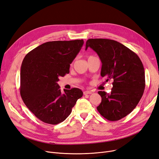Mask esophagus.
Here are the masks:
<instances>
[{"label": "esophagus", "instance_id": "34e87169", "mask_svg": "<svg viewBox=\"0 0 159 159\" xmlns=\"http://www.w3.org/2000/svg\"><path fill=\"white\" fill-rule=\"evenodd\" d=\"M92 93V91H89V90H86L84 92V95H87V94H91Z\"/></svg>", "mask_w": 159, "mask_h": 159}]
</instances>
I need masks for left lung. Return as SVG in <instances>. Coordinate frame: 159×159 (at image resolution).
I'll list each match as a JSON object with an SVG mask.
<instances>
[{"mask_svg": "<svg viewBox=\"0 0 159 159\" xmlns=\"http://www.w3.org/2000/svg\"><path fill=\"white\" fill-rule=\"evenodd\" d=\"M94 50L102 63L101 76L106 81L113 80L110 93L99 91L102 102L97 107L105 119L116 121L135 109L145 90V70L136 53L114 40L90 39L86 50Z\"/></svg>", "mask_w": 159, "mask_h": 159, "instance_id": "obj_1", "label": "left lung"}]
</instances>
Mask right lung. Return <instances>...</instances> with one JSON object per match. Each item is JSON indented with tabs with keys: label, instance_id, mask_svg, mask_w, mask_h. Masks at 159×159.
<instances>
[{
	"label": "right lung",
	"instance_id": "1",
	"mask_svg": "<svg viewBox=\"0 0 159 159\" xmlns=\"http://www.w3.org/2000/svg\"><path fill=\"white\" fill-rule=\"evenodd\" d=\"M84 44L83 39L50 41L24 57L20 71V95L27 107L41 121L57 125L67 119L83 95L73 88L62 93L57 83L69 73L70 64Z\"/></svg>",
	"mask_w": 159,
	"mask_h": 159
}]
</instances>
